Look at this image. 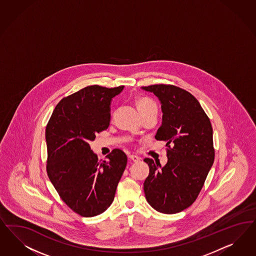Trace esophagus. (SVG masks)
Wrapping results in <instances>:
<instances>
[{"mask_svg":"<svg viewBox=\"0 0 256 256\" xmlns=\"http://www.w3.org/2000/svg\"><path fill=\"white\" fill-rule=\"evenodd\" d=\"M129 160L132 161V162H138L140 161V157L136 156H129Z\"/></svg>","mask_w":256,"mask_h":256,"instance_id":"1","label":"esophagus"}]
</instances>
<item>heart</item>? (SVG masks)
<instances>
[{"instance_id": "1", "label": "heart", "mask_w": 256, "mask_h": 256, "mask_svg": "<svg viewBox=\"0 0 256 256\" xmlns=\"http://www.w3.org/2000/svg\"><path fill=\"white\" fill-rule=\"evenodd\" d=\"M136 106L140 112L141 116L150 112H157L156 104L150 98L142 97L136 100Z\"/></svg>"}]
</instances>
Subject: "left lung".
I'll return each instance as SVG.
<instances>
[{
	"mask_svg": "<svg viewBox=\"0 0 256 256\" xmlns=\"http://www.w3.org/2000/svg\"><path fill=\"white\" fill-rule=\"evenodd\" d=\"M142 90L152 92L161 102L162 124L156 138L168 146L164 166L150 158L144 159L150 168L144 182L146 200L158 212L179 213L196 200L214 163L212 125L188 91L164 84Z\"/></svg>",
	"mask_w": 256,
	"mask_h": 256,
	"instance_id": "left-lung-1",
	"label": "left lung"
}]
</instances>
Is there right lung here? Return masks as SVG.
I'll return each instance as SVG.
<instances>
[{"instance_id": "1", "label": "right lung", "mask_w": 256, "mask_h": 256, "mask_svg": "<svg viewBox=\"0 0 256 256\" xmlns=\"http://www.w3.org/2000/svg\"><path fill=\"white\" fill-rule=\"evenodd\" d=\"M124 86H88L61 100L46 126L47 174L60 198L75 213L90 218L113 202L127 156L114 148L99 160L88 144L110 124L112 98Z\"/></svg>"}]
</instances>
